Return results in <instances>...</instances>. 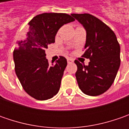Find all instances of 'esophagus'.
Listing matches in <instances>:
<instances>
[{
	"mask_svg": "<svg viewBox=\"0 0 129 129\" xmlns=\"http://www.w3.org/2000/svg\"><path fill=\"white\" fill-rule=\"evenodd\" d=\"M67 63H72V62H74V60L72 59H71V58H67Z\"/></svg>",
	"mask_w": 129,
	"mask_h": 129,
	"instance_id": "obj_1",
	"label": "esophagus"
}]
</instances>
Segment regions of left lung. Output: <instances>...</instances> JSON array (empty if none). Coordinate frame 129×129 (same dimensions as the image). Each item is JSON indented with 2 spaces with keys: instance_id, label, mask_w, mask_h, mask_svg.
<instances>
[{
  "instance_id": "obj_1",
  "label": "left lung",
  "mask_w": 129,
  "mask_h": 129,
  "mask_svg": "<svg viewBox=\"0 0 129 129\" xmlns=\"http://www.w3.org/2000/svg\"><path fill=\"white\" fill-rule=\"evenodd\" d=\"M72 16L86 31L85 52L82 57L90 59L87 66L75 61L78 85L87 95H101L111 86L119 69L120 45L114 32L98 18L88 13Z\"/></svg>"
}]
</instances>
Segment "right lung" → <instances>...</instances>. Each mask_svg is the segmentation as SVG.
Here are the masks:
<instances>
[{
  "mask_svg": "<svg viewBox=\"0 0 129 129\" xmlns=\"http://www.w3.org/2000/svg\"><path fill=\"white\" fill-rule=\"evenodd\" d=\"M75 19L67 13H44L28 23L24 37L17 41L13 52L15 71L23 88L30 96L45 101L59 90L67 59L60 57L49 64L45 49L54 43L58 30Z\"/></svg>",
  "mask_w": 129,
  "mask_h": 129,
  "instance_id": "obj_1",
  "label": "right lung"
}]
</instances>
